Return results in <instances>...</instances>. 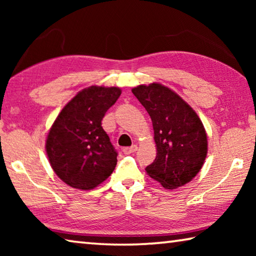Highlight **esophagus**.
<instances>
[{"instance_id": "esophagus-1", "label": "esophagus", "mask_w": 256, "mask_h": 256, "mask_svg": "<svg viewBox=\"0 0 256 256\" xmlns=\"http://www.w3.org/2000/svg\"><path fill=\"white\" fill-rule=\"evenodd\" d=\"M138 150V146L136 144H133L132 146H128V148H124L123 149V152L125 154H133L136 152V151Z\"/></svg>"}]
</instances>
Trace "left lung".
Wrapping results in <instances>:
<instances>
[{"label":"left lung","mask_w":256,"mask_h":256,"mask_svg":"<svg viewBox=\"0 0 256 256\" xmlns=\"http://www.w3.org/2000/svg\"><path fill=\"white\" fill-rule=\"evenodd\" d=\"M132 92L150 115L157 146V157L146 166V174L167 190L188 183L206 157V133L201 120L167 86H138Z\"/></svg>","instance_id":"obj_1"}]
</instances>
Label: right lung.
Returning <instances> with one entry per match:
<instances>
[{"label": "right lung", "mask_w": 256, "mask_h": 256, "mask_svg": "<svg viewBox=\"0 0 256 256\" xmlns=\"http://www.w3.org/2000/svg\"><path fill=\"white\" fill-rule=\"evenodd\" d=\"M120 96L116 86L84 89L60 110L50 130L46 140L50 164L71 188L92 190L115 170L118 150L102 120Z\"/></svg>", "instance_id": "obj_1"}]
</instances>
